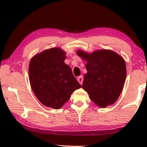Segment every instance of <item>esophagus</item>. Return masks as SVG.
<instances>
[{"label": "esophagus", "mask_w": 147, "mask_h": 147, "mask_svg": "<svg viewBox=\"0 0 147 147\" xmlns=\"http://www.w3.org/2000/svg\"><path fill=\"white\" fill-rule=\"evenodd\" d=\"M83 80H84V78L82 76H79V77H77V81L79 82V83L82 85V83H83Z\"/></svg>", "instance_id": "obj_1"}]
</instances>
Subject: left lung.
<instances>
[{
    "label": "left lung",
    "mask_w": 147,
    "mask_h": 147,
    "mask_svg": "<svg viewBox=\"0 0 147 147\" xmlns=\"http://www.w3.org/2000/svg\"><path fill=\"white\" fill-rule=\"evenodd\" d=\"M77 55L86 61L87 73L82 88L98 107L112 105L122 92L126 77L125 61L110 50H99L88 53L79 50Z\"/></svg>",
    "instance_id": "left-lung-1"
}]
</instances>
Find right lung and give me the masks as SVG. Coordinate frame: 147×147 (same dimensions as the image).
<instances>
[{"label": "right lung", "instance_id": "add662e5", "mask_svg": "<svg viewBox=\"0 0 147 147\" xmlns=\"http://www.w3.org/2000/svg\"><path fill=\"white\" fill-rule=\"evenodd\" d=\"M65 52L59 48L45 50L31 59L29 65L30 86L42 104L59 109L82 86L65 63Z\"/></svg>", "mask_w": 147, "mask_h": 147}]
</instances>
